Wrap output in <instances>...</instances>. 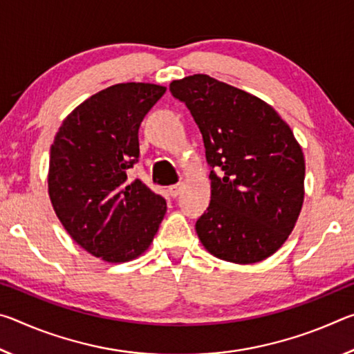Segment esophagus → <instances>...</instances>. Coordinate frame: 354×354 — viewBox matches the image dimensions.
<instances>
[{"label": "esophagus", "instance_id": "34e87169", "mask_svg": "<svg viewBox=\"0 0 354 354\" xmlns=\"http://www.w3.org/2000/svg\"><path fill=\"white\" fill-rule=\"evenodd\" d=\"M181 189H183V184L178 183V184H173L169 187V194L170 196H173V198H176V196L181 194Z\"/></svg>", "mask_w": 354, "mask_h": 354}]
</instances>
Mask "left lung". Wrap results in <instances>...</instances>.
<instances>
[{"instance_id": "1", "label": "left lung", "mask_w": 354, "mask_h": 354, "mask_svg": "<svg viewBox=\"0 0 354 354\" xmlns=\"http://www.w3.org/2000/svg\"><path fill=\"white\" fill-rule=\"evenodd\" d=\"M201 131L211 203L195 230L209 253L254 263L281 248L304 198L301 147L266 101L207 75L173 81Z\"/></svg>"}]
</instances>
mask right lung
Segmentation results:
<instances>
[{"instance_id": "1", "label": "right lung", "mask_w": 354, "mask_h": 354, "mask_svg": "<svg viewBox=\"0 0 354 354\" xmlns=\"http://www.w3.org/2000/svg\"><path fill=\"white\" fill-rule=\"evenodd\" d=\"M167 88L115 84L64 120L51 145L48 194L71 239L106 262H127L151 245L167 203L128 170L139 160V128Z\"/></svg>"}]
</instances>
